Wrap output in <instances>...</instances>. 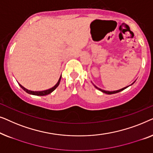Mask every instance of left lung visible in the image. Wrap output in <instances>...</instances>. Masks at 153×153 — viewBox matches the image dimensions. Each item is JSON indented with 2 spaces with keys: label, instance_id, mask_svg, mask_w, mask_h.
<instances>
[{
  "label": "left lung",
  "instance_id": "obj_1",
  "mask_svg": "<svg viewBox=\"0 0 153 153\" xmlns=\"http://www.w3.org/2000/svg\"><path fill=\"white\" fill-rule=\"evenodd\" d=\"M135 82V81L134 82H133L132 84H131L130 85H129V86H131V85H132L133 84H134ZM94 87H95L96 89H98V90H100V91H102V93H105V94H117V93H119V92H120V91H123V90H124L125 89H126V88H128L129 86H127V87H124V88H123V89H119V90H117V91H105V90H103V89H100V88H98V87H96V85H94Z\"/></svg>",
  "mask_w": 153,
  "mask_h": 153
}]
</instances>
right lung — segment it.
Returning <instances> with one entry per match:
<instances>
[{"label": "right lung", "instance_id": "1", "mask_svg": "<svg viewBox=\"0 0 153 153\" xmlns=\"http://www.w3.org/2000/svg\"><path fill=\"white\" fill-rule=\"evenodd\" d=\"M61 77H62V76H60L59 80H58V82H57V84L54 86V87L51 88V89H47V90H44V91H30V90H28L27 89H25V88L24 87H23L22 85H20V84L19 83V85L20 87L22 88V89L24 90V91L25 92H27V94H31V95H34V96H46L48 95V94H50L51 93H52V92L54 91V90L57 88L58 86H59V82H60V80H61Z\"/></svg>", "mask_w": 153, "mask_h": 153}]
</instances>
